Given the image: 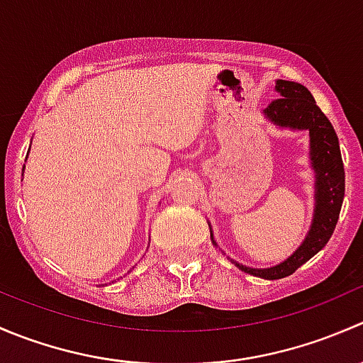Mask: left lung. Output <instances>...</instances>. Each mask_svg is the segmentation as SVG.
<instances>
[{
	"label": "left lung",
	"mask_w": 363,
	"mask_h": 363,
	"mask_svg": "<svg viewBox=\"0 0 363 363\" xmlns=\"http://www.w3.org/2000/svg\"><path fill=\"white\" fill-rule=\"evenodd\" d=\"M276 89L279 91L281 96L267 107V117H270L279 126L309 130L311 156L318 174L316 211H314V221L309 235L286 262L272 269H251V267L237 265L244 272L263 279H281L291 276L300 265L323 250L337 225L344 199V167L334 126L318 107L309 89L302 84L277 80Z\"/></svg>",
	"instance_id": "left-lung-1"
}]
</instances>
